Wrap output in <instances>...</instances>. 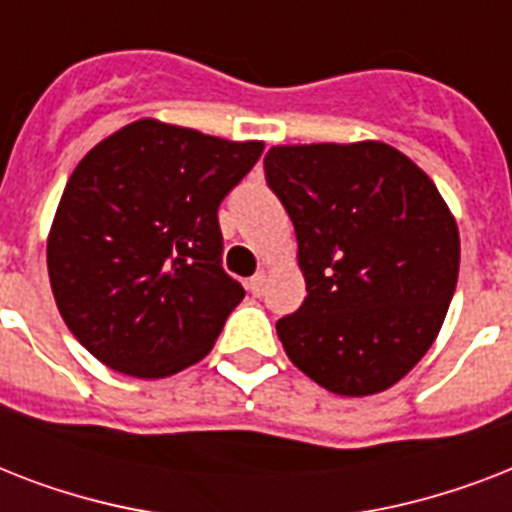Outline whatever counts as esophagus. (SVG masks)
Wrapping results in <instances>:
<instances>
[{"mask_svg":"<svg viewBox=\"0 0 512 512\" xmlns=\"http://www.w3.org/2000/svg\"><path fill=\"white\" fill-rule=\"evenodd\" d=\"M265 281H268V279H265V273H263V271L255 273V276H252V279L247 281V289H249V292H252V295H255V297H260V295H263V289H265Z\"/></svg>","mask_w":512,"mask_h":512,"instance_id":"obj_1","label":"esophagus"}]
</instances>
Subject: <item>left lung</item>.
<instances>
[{"label":"left lung","instance_id":"obj_1","mask_svg":"<svg viewBox=\"0 0 512 512\" xmlns=\"http://www.w3.org/2000/svg\"><path fill=\"white\" fill-rule=\"evenodd\" d=\"M263 167L308 289L276 321L289 361L340 396L396 385L433 345L457 287L446 201L412 159L374 140L276 146Z\"/></svg>","mask_w":512,"mask_h":512}]
</instances>
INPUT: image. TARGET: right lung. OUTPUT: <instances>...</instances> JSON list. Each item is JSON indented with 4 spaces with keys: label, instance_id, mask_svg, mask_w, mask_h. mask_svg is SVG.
Listing matches in <instances>:
<instances>
[{
    "label": "right lung",
    "instance_id": "right-lung-1",
    "mask_svg": "<svg viewBox=\"0 0 512 512\" xmlns=\"http://www.w3.org/2000/svg\"><path fill=\"white\" fill-rule=\"evenodd\" d=\"M263 154L140 119L68 177L47 271L71 335L116 372L170 377L207 356L244 287L223 271L220 201Z\"/></svg>",
    "mask_w": 512,
    "mask_h": 512
}]
</instances>
